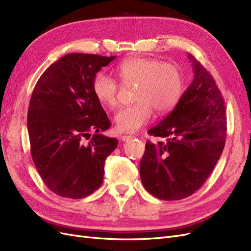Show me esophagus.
I'll use <instances>...</instances> for the list:
<instances>
[{"mask_svg": "<svg viewBox=\"0 0 251 251\" xmlns=\"http://www.w3.org/2000/svg\"><path fill=\"white\" fill-rule=\"evenodd\" d=\"M120 139L123 140V141H128V140L133 139V136H127V135H124V136H121Z\"/></svg>", "mask_w": 251, "mask_h": 251, "instance_id": "34e87169", "label": "esophagus"}]
</instances>
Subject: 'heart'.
Here are the masks:
<instances>
[{
    "mask_svg": "<svg viewBox=\"0 0 251 251\" xmlns=\"http://www.w3.org/2000/svg\"><path fill=\"white\" fill-rule=\"evenodd\" d=\"M117 74L124 85L135 86L133 100L136 103L120 109L114 116L119 133L140 130L153 116V109L163 114L171 111L183 91V77L176 65L147 57L124 60L117 67ZM96 100L107 108L118 102L119 87L116 80L104 72H98L92 82Z\"/></svg>",
    "mask_w": 251,
    "mask_h": 251,
    "instance_id": "1",
    "label": "heart"
}]
</instances>
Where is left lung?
<instances>
[{"label": "left lung", "instance_id": "1", "mask_svg": "<svg viewBox=\"0 0 251 251\" xmlns=\"http://www.w3.org/2000/svg\"><path fill=\"white\" fill-rule=\"evenodd\" d=\"M195 73L191 85L175 109L151 136L165 138L147 141L140 161V178L147 191L165 201L180 200L203 185L221 156L226 140L224 100L215 79L192 54Z\"/></svg>", "mask_w": 251, "mask_h": 251}]
</instances>
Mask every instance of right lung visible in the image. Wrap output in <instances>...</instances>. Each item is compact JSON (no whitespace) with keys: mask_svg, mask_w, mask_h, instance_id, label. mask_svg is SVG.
I'll list each match as a JSON object with an SVG mask.
<instances>
[{"mask_svg":"<svg viewBox=\"0 0 251 251\" xmlns=\"http://www.w3.org/2000/svg\"><path fill=\"white\" fill-rule=\"evenodd\" d=\"M115 57L70 53L52 64L33 89L27 117L31 156L45 184L64 198L94 193L118 144L100 134L111 123L92 90L96 73Z\"/></svg>","mask_w":251,"mask_h":251,"instance_id":"add662e5","label":"right lung"}]
</instances>
